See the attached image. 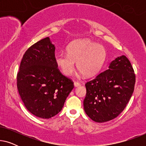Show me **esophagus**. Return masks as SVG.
Instances as JSON below:
<instances>
[{
  "label": "esophagus",
  "instance_id": "1",
  "mask_svg": "<svg viewBox=\"0 0 146 146\" xmlns=\"http://www.w3.org/2000/svg\"><path fill=\"white\" fill-rule=\"evenodd\" d=\"M74 84L75 87H78V86H80V83L78 82H74Z\"/></svg>",
  "mask_w": 146,
  "mask_h": 146
}]
</instances>
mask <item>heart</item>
<instances>
[{
    "instance_id": "heart-1",
    "label": "heart",
    "mask_w": 146,
    "mask_h": 146,
    "mask_svg": "<svg viewBox=\"0 0 146 146\" xmlns=\"http://www.w3.org/2000/svg\"><path fill=\"white\" fill-rule=\"evenodd\" d=\"M68 54L56 55L55 61L62 72L70 76L77 68L85 76H92L100 70L104 63L106 52L102 45L89 40L74 42L68 47Z\"/></svg>"
}]
</instances>
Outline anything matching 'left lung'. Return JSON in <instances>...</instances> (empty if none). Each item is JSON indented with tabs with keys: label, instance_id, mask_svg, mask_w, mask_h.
Instances as JSON below:
<instances>
[{
	"label": "left lung",
	"instance_id": "left-lung-1",
	"mask_svg": "<svg viewBox=\"0 0 146 146\" xmlns=\"http://www.w3.org/2000/svg\"><path fill=\"white\" fill-rule=\"evenodd\" d=\"M135 75L125 56L117 57L108 69L86 82L84 109L94 121L116 117L126 106L134 90Z\"/></svg>",
	"mask_w": 146,
	"mask_h": 146
}]
</instances>
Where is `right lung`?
<instances>
[{
    "label": "right lung",
    "instance_id": "1",
    "mask_svg": "<svg viewBox=\"0 0 146 146\" xmlns=\"http://www.w3.org/2000/svg\"><path fill=\"white\" fill-rule=\"evenodd\" d=\"M74 87L72 80L58 68L55 46L49 37L25 52L17 74V88L31 113L43 119L54 116L62 110Z\"/></svg>",
    "mask_w": 146,
    "mask_h": 146
}]
</instances>
